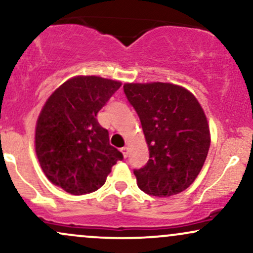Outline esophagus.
Here are the masks:
<instances>
[{"label":"esophagus","instance_id":"esophagus-1","mask_svg":"<svg viewBox=\"0 0 253 253\" xmlns=\"http://www.w3.org/2000/svg\"><path fill=\"white\" fill-rule=\"evenodd\" d=\"M121 152H123V155H124L125 158H127V156H128V147L124 146L123 149H121Z\"/></svg>","mask_w":253,"mask_h":253}]
</instances>
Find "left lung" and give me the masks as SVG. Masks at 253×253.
Here are the masks:
<instances>
[{
	"label": "left lung",
	"instance_id": "1",
	"mask_svg": "<svg viewBox=\"0 0 253 253\" xmlns=\"http://www.w3.org/2000/svg\"><path fill=\"white\" fill-rule=\"evenodd\" d=\"M124 91L140 119L150 159L134 170L136 184L158 197L176 195L195 181L211 145L201 104L171 83H126Z\"/></svg>",
	"mask_w": 253,
	"mask_h": 253
}]
</instances>
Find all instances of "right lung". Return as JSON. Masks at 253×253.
<instances>
[{"mask_svg":"<svg viewBox=\"0 0 253 253\" xmlns=\"http://www.w3.org/2000/svg\"><path fill=\"white\" fill-rule=\"evenodd\" d=\"M120 86L119 81L77 76L54 90L43 104L36 127L37 157L46 177L66 193L97 190L113 165L124 158L96 119Z\"/></svg>","mask_w":253,"mask_h":253,"instance_id":"right-lung-1","label":"right lung"}]
</instances>
